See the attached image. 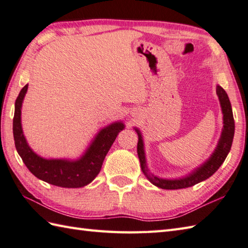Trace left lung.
Here are the masks:
<instances>
[{
	"mask_svg": "<svg viewBox=\"0 0 248 248\" xmlns=\"http://www.w3.org/2000/svg\"><path fill=\"white\" fill-rule=\"evenodd\" d=\"M216 94L218 95L221 110H223L224 114V129L221 133V137L219 139L218 145L215 150L213 155L211 156L210 159L202 165L200 168L194 171L190 175L186 176V178L180 179V180H163L151 174L145 165V157H144V151H143V142L142 137L138 129H136L138 134L139 141L137 145V153L140 160L141 169H142L144 175L146 176L151 183L157 186L159 188L163 189H180V188H186L190 187V186L198 184L199 182L206 180L212 174H214L217 169L219 168L221 164L224 163L227 155H228L229 151L231 149L232 140H233L234 136V119L233 113H232L231 104L228 95H227L226 91L221 87H217Z\"/></svg>",
	"mask_w": 248,
	"mask_h": 248,
	"instance_id": "obj_1",
	"label": "left lung"
}]
</instances>
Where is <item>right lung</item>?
Wrapping results in <instances>:
<instances>
[{"mask_svg": "<svg viewBox=\"0 0 248 248\" xmlns=\"http://www.w3.org/2000/svg\"><path fill=\"white\" fill-rule=\"evenodd\" d=\"M27 91L28 84L20 91L16 99L13 121L15 145L25 166L36 178L61 187L77 188L91 183L99 173L106 155L118 134L124 128V125L114 123L100 130L89 150L79 160L42 158L30 149L21 128V106Z\"/></svg>", "mask_w": 248, "mask_h": 248, "instance_id": "right-lung-1", "label": "right lung"}]
</instances>
